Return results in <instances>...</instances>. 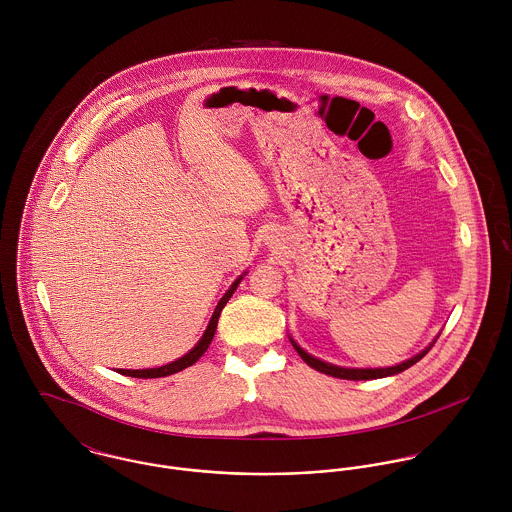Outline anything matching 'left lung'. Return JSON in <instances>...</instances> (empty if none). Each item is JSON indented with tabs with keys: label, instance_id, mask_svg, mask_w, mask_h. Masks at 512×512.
<instances>
[{
	"label": "left lung",
	"instance_id": "obj_1",
	"mask_svg": "<svg viewBox=\"0 0 512 512\" xmlns=\"http://www.w3.org/2000/svg\"><path fill=\"white\" fill-rule=\"evenodd\" d=\"M438 337H436L422 353H418L416 357H412V359H408V361H404V363H400V365L384 366V368H349V366L331 365V363H325V361H321V359L309 355L307 351H303V349L293 341L292 337H290V341H292L293 349L297 351V355H299L307 365L311 366V368H315V370H319V372H325V374L335 376V378H345V380H372V378L394 376V374H398V372H402V370L416 365L420 359H424V357L428 355V351L434 347V343L438 341Z\"/></svg>",
	"mask_w": 512,
	"mask_h": 512
}]
</instances>
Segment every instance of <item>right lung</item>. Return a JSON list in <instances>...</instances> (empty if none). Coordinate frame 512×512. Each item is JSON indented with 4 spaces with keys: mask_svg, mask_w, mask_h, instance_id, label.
Returning a JSON list of instances; mask_svg holds the SVG:
<instances>
[{
    "mask_svg": "<svg viewBox=\"0 0 512 512\" xmlns=\"http://www.w3.org/2000/svg\"><path fill=\"white\" fill-rule=\"evenodd\" d=\"M246 276V272L242 274V276H238L234 282H232V286L226 290V293L220 297L219 303H217V307H215V311H213V317H211V321H209V325H207V329H205V333H203V337L199 339V343L187 353V355H183V357H179L177 361H173V363H167V365L157 366V368H142V370H130V368H118L116 372H120V374H126V376H134V378H161V376H169V374H175V372H179V370H183V368H187V366L195 365L203 355H205V351L209 349V345H211V341H213V337H215V331H217V323H219L220 311L224 309V305H226V301L232 297V293L236 292V288H238V284H240V280Z\"/></svg>",
    "mask_w": 512,
    "mask_h": 512,
    "instance_id": "obj_1",
    "label": "right lung"
}]
</instances>
